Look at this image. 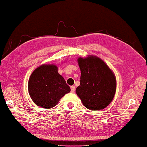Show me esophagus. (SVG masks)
<instances>
[{"mask_svg": "<svg viewBox=\"0 0 147 147\" xmlns=\"http://www.w3.org/2000/svg\"><path fill=\"white\" fill-rule=\"evenodd\" d=\"M70 88H71V92H72V93L75 92V90H76V87H75V86H71L70 87Z\"/></svg>", "mask_w": 147, "mask_h": 147, "instance_id": "esophagus-1", "label": "esophagus"}]
</instances>
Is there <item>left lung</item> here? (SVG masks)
Returning a JSON list of instances; mask_svg holds the SVG:
<instances>
[{
	"instance_id": "1",
	"label": "left lung",
	"mask_w": 147,
	"mask_h": 147,
	"mask_svg": "<svg viewBox=\"0 0 147 147\" xmlns=\"http://www.w3.org/2000/svg\"><path fill=\"white\" fill-rule=\"evenodd\" d=\"M81 69L80 85L76 94L84 107L91 110L104 109L114 98L116 79L101 59L90 55L78 59Z\"/></svg>"
}]
</instances>
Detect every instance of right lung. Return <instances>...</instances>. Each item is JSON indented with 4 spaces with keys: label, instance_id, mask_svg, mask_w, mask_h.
<instances>
[{
    "label": "right lung",
    "instance_id": "1",
    "mask_svg": "<svg viewBox=\"0 0 147 147\" xmlns=\"http://www.w3.org/2000/svg\"><path fill=\"white\" fill-rule=\"evenodd\" d=\"M54 64H42L32 72L28 81V92L32 101L42 109L57 105L70 88Z\"/></svg>",
    "mask_w": 147,
    "mask_h": 147
}]
</instances>
